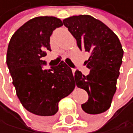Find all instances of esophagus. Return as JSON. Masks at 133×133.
<instances>
[{
	"mask_svg": "<svg viewBox=\"0 0 133 133\" xmlns=\"http://www.w3.org/2000/svg\"><path fill=\"white\" fill-rule=\"evenodd\" d=\"M75 71H76V69H72V73H73V75H75Z\"/></svg>",
	"mask_w": 133,
	"mask_h": 133,
	"instance_id": "esophagus-1",
	"label": "esophagus"
}]
</instances>
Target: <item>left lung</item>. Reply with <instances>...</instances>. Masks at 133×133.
I'll use <instances>...</instances> for the list:
<instances>
[{"label": "left lung", "instance_id": "8db88e82", "mask_svg": "<svg viewBox=\"0 0 133 133\" xmlns=\"http://www.w3.org/2000/svg\"><path fill=\"white\" fill-rule=\"evenodd\" d=\"M77 40L80 49L90 52L85 62L89 75L75 72L73 80L79 88L88 93L89 98L82 105L86 118L91 119L108 110L117 90L123 50L117 36L111 29L89 15L72 16L63 20Z\"/></svg>", "mask_w": 133, "mask_h": 133}]
</instances>
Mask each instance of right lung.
I'll return each mask as SVG.
<instances>
[{"mask_svg": "<svg viewBox=\"0 0 133 133\" xmlns=\"http://www.w3.org/2000/svg\"><path fill=\"white\" fill-rule=\"evenodd\" d=\"M63 25L55 16H37L26 21L12 35L8 45L6 64L16 95L29 112L51 119L58 112V103L74 90L71 69L62 61L49 70L42 57L51 51L50 37Z\"/></svg>", "mask_w": 133, "mask_h": 133, "instance_id": "obj_1", "label": "right lung"}]
</instances>
